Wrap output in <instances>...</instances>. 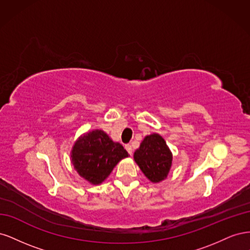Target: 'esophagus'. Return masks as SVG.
I'll list each match as a JSON object with an SVG mask.
<instances>
[{
	"label": "esophagus",
	"mask_w": 250,
	"mask_h": 250,
	"mask_svg": "<svg viewBox=\"0 0 250 250\" xmlns=\"http://www.w3.org/2000/svg\"><path fill=\"white\" fill-rule=\"evenodd\" d=\"M125 149L127 150V152L129 153L130 155L132 154V147H131V145H129V144H127V145H125Z\"/></svg>",
	"instance_id": "1"
}]
</instances>
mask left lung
Instances as JSON below:
<instances>
[{
    "mask_svg": "<svg viewBox=\"0 0 250 250\" xmlns=\"http://www.w3.org/2000/svg\"><path fill=\"white\" fill-rule=\"evenodd\" d=\"M133 160L151 183L158 184L167 178L173 154L162 135L152 133L144 138L134 151Z\"/></svg>",
    "mask_w": 250,
    "mask_h": 250,
    "instance_id": "8db88e82",
    "label": "left lung"
}]
</instances>
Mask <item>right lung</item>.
Masks as SVG:
<instances>
[{
  "label": "right lung",
  "instance_id": "1",
  "mask_svg": "<svg viewBox=\"0 0 250 250\" xmlns=\"http://www.w3.org/2000/svg\"><path fill=\"white\" fill-rule=\"evenodd\" d=\"M128 152L109 135L95 129L83 133L75 141L71 150V162L78 175L92 185H101Z\"/></svg>",
  "mask_w": 250,
  "mask_h": 250
}]
</instances>
